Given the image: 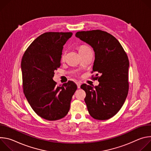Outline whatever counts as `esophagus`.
I'll return each instance as SVG.
<instances>
[{
    "mask_svg": "<svg viewBox=\"0 0 151 151\" xmlns=\"http://www.w3.org/2000/svg\"><path fill=\"white\" fill-rule=\"evenodd\" d=\"M76 85H77V87H78V88H80V87H81V83L80 82H76Z\"/></svg>",
    "mask_w": 151,
    "mask_h": 151,
    "instance_id": "obj_1",
    "label": "esophagus"
}]
</instances>
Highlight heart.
Instances as JSON below:
<instances>
[{
	"label": "heart",
	"mask_w": 151,
	"mask_h": 151,
	"mask_svg": "<svg viewBox=\"0 0 151 151\" xmlns=\"http://www.w3.org/2000/svg\"><path fill=\"white\" fill-rule=\"evenodd\" d=\"M90 48L88 47H87V46L82 45V46L79 47V53H81V52H84V51H87V50H90ZM64 58H65V54H63V55H62L61 57V60H64Z\"/></svg>",
	"instance_id": "b5f03b06"
}]
</instances>
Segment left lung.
<instances>
[{
    "instance_id": "8db88e82",
    "label": "left lung",
    "mask_w": 151,
    "mask_h": 151,
    "mask_svg": "<svg viewBox=\"0 0 151 151\" xmlns=\"http://www.w3.org/2000/svg\"><path fill=\"white\" fill-rule=\"evenodd\" d=\"M76 37L89 44L95 52L93 72L99 84L91 87L85 83L81 88L90 115L99 120L108 119L121 109L127 98L129 61L119 41L112 35L100 30L78 32Z\"/></svg>"
}]
</instances>
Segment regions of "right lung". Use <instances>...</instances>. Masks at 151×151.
<instances>
[{
    "label": "right lung",
    "mask_w": 151,
    "mask_h": 151,
    "mask_svg": "<svg viewBox=\"0 0 151 151\" xmlns=\"http://www.w3.org/2000/svg\"><path fill=\"white\" fill-rule=\"evenodd\" d=\"M72 36V32L43 33L29 45L21 60L24 94L36 114L48 121L68 114L77 90L72 81L58 87L52 79L60 66L63 45Z\"/></svg>",
    "instance_id": "add662e5"
}]
</instances>
